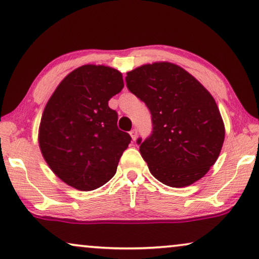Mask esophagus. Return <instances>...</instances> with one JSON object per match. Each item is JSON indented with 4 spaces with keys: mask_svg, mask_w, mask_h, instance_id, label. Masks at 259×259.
<instances>
[{
    "mask_svg": "<svg viewBox=\"0 0 259 259\" xmlns=\"http://www.w3.org/2000/svg\"><path fill=\"white\" fill-rule=\"evenodd\" d=\"M130 136H131V138H132L133 141H136L137 138H138V130H137V128H133V130L130 132Z\"/></svg>",
    "mask_w": 259,
    "mask_h": 259,
    "instance_id": "obj_1",
    "label": "esophagus"
}]
</instances>
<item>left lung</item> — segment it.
<instances>
[{"mask_svg":"<svg viewBox=\"0 0 259 259\" xmlns=\"http://www.w3.org/2000/svg\"><path fill=\"white\" fill-rule=\"evenodd\" d=\"M126 83L152 114L151 137L138 139L152 175L174 188L203 178L216 162L226 136L208 90L181 66L168 62L130 71Z\"/></svg>","mask_w":259,"mask_h":259,"instance_id":"1","label":"left lung"}]
</instances>
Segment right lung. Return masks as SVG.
Returning <instances> with one entry per match:
<instances>
[{
    "mask_svg": "<svg viewBox=\"0 0 259 259\" xmlns=\"http://www.w3.org/2000/svg\"><path fill=\"white\" fill-rule=\"evenodd\" d=\"M123 88L122 74L104 65L77 67L63 79L44 108L39 148L63 182L81 192L113 178L131 137L118 128L108 100Z\"/></svg>",
    "mask_w": 259,
    "mask_h": 259,
    "instance_id": "right-lung-1",
    "label": "right lung"
}]
</instances>
